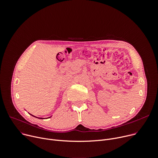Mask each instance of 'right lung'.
<instances>
[{
    "mask_svg": "<svg viewBox=\"0 0 158 158\" xmlns=\"http://www.w3.org/2000/svg\"><path fill=\"white\" fill-rule=\"evenodd\" d=\"M32 115V114H31ZM32 116H33V115H32ZM33 117H35V116H33ZM50 117H48V118H50ZM36 118H38V117H36ZM40 118V119H42V118Z\"/></svg>",
    "mask_w": 158,
    "mask_h": 158,
    "instance_id": "right-lung-1",
    "label": "right lung"
}]
</instances>
